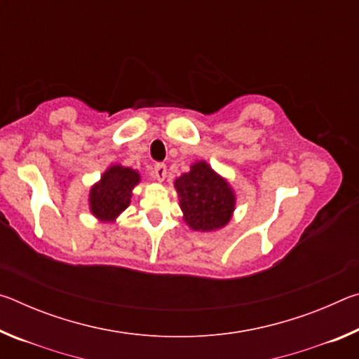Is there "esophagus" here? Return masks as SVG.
Instances as JSON below:
<instances>
[{
    "instance_id": "34e87169",
    "label": "esophagus",
    "mask_w": 359,
    "mask_h": 359,
    "mask_svg": "<svg viewBox=\"0 0 359 359\" xmlns=\"http://www.w3.org/2000/svg\"><path fill=\"white\" fill-rule=\"evenodd\" d=\"M166 174H168L166 165H163V163H156L155 168H154V177L158 182H163V180L166 179Z\"/></svg>"
}]
</instances>
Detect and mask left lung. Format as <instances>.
<instances>
[{
	"instance_id": "8db88e82",
	"label": "left lung",
	"mask_w": 359,
	"mask_h": 359,
	"mask_svg": "<svg viewBox=\"0 0 359 359\" xmlns=\"http://www.w3.org/2000/svg\"><path fill=\"white\" fill-rule=\"evenodd\" d=\"M174 185L184 218L191 229H220L231 220L236 204L234 191L205 161L194 163L190 172L175 179Z\"/></svg>"
}]
</instances>
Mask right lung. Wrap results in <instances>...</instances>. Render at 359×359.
<instances>
[{
    "label": "right lung",
    "instance_id": "obj_1",
    "mask_svg": "<svg viewBox=\"0 0 359 359\" xmlns=\"http://www.w3.org/2000/svg\"><path fill=\"white\" fill-rule=\"evenodd\" d=\"M141 177L135 169L111 166L90 190V210L101 222H114L131 203L133 188Z\"/></svg>",
    "mask_w": 359,
    "mask_h": 359
}]
</instances>
